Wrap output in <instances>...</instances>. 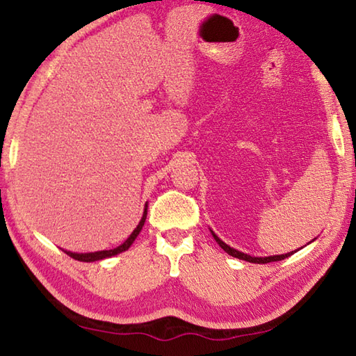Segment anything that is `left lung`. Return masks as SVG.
<instances>
[{
  "mask_svg": "<svg viewBox=\"0 0 356 356\" xmlns=\"http://www.w3.org/2000/svg\"><path fill=\"white\" fill-rule=\"evenodd\" d=\"M211 234H213V238L216 239V242H218L219 245H220V248H224L225 252H227L229 256L238 257V259L247 261V262H253V264H268V262L282 261V259H285V257H289L290 254L296 253V250H295V252H290V253H287V254H277V256H268V257H253V256H250V254L241 253V252H238V250H234V248H232L229 245H227V243H225V242H222V241L218 238V236H216L213 232H211Z\"/></svg>",
  "mask_w": 356,
  "mask_h": 356,
  "instance_id": "1",
  "label": "left lung"
}]
</instances>
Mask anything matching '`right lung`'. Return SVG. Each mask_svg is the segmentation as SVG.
Segmentation results:
<instances>
[{
	"label": "right lung",
	"mask_w": 356,
	"mask_h": 356,
	"mask_svg": "<svg viewBox=\"0 0 356 356\" xmlns=\"http://www.w3.org/2000/svg\"><path fill=\"white\" fill-rule=\"evenodd\" d=\"M145 219H146V208H145V211H143V218H142V220H140V224L137 225V228L134 229V232L131 233L129 238H128L127 241H124V242L122 243V245H118V247L114 248V250H103V252H95V253H71V252H66V250H65V253L71 256L72 259L81 261V262L100 261V259H104V257H111V256H114V254L122 253V252H124V250H128V248L132 245V242L136 241L138 233L142 232V227H143V224H145Z\"/></svg>",
	"instance_id": "obj_1"
}]
</instances>
